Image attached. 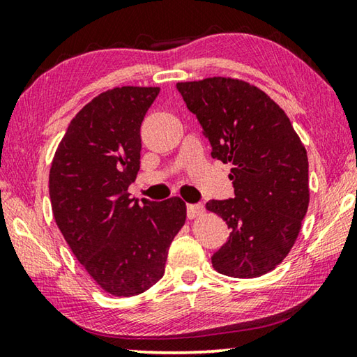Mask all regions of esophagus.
<instances>
[{
	"label": "esophagus",
	"instance_id": "34e87169",
	"mask_svg": "<svg viewBox=\"0 0 357 357\" xmlns=\"http://www.w3.org/2000/svg\"><path fill=\"white\" fill-rule=\"evenodd\" d=\"M203 214H204V206L202 203L187 204V217H189V219H195V217H200Z\"/></svg>",
	"mask_w": 357,
	"mask_h": 357
}]
</instances>
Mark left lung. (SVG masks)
<instances>
[{
    "label": "left lung",
    "instance_id": "1",
    "mask_svg": "<svg viewBox=\"0 0 357 357\" xmlns=\"http://www.w3.org/2000/svg\"><path fill=\"white\" fill-rule=\"evenodd\" d=\"M213 148L231 164L234 197L209 200L231 229L211 259L236 279L268 274L291 250L309 208V159L285 112L252 84L214 77L176 83Z\"/></svg>",
    "mask_w": 357,
    "mask_h": 357
}]
</instances>
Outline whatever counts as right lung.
Listing matches in <instances>:
<instances>
[{"label":"right lung","mask_w":357,"mask_h":357,"mask_svg":"<svg viewBox=\"0 0 357 357\" xmlns=\"http://www.w3.org/2000/svg\"><path fill=\"white\" fill-rule=\"evenodd\" d=\"M159 91L114 88L84 105L59 143L48 179L53 215L70 250L102 289L124 298L162 279L185 222L179 197L157 203L129 193L140 170L142 123Z\"/></svg>","instance_id":"1"}]
</instances>
